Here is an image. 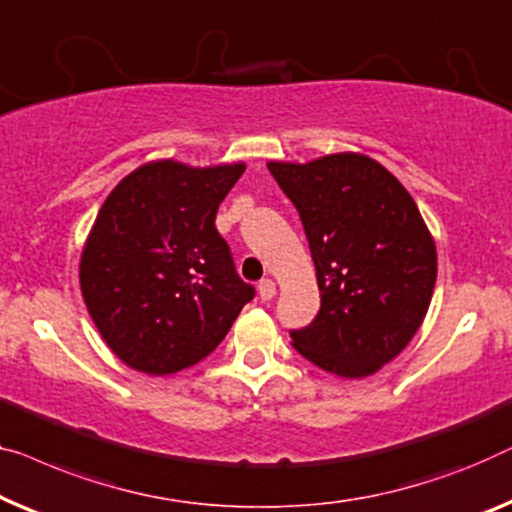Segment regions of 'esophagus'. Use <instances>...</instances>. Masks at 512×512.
I'll use <instances>...</instances> for the list:
<instances>
[{"mask_svg": "<svg viewBox=\"0 0 512 512\" xmlns=\"http://www.w3.org/2000/svg\"><path fill=\"white\" fill-rule=\"evenodd\" d=\"M258 295H261L263 302L272 300L274 295H277V286H274V281L272 279H263L261 284H258Z\"/></svg>", "mask_w": 512, "mask_h": 512, "instance_id": "34e87169", "label": "esophagus"}]
</instances>
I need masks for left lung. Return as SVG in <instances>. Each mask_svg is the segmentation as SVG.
Instances as JSON below:
<instances>
[{
  "mask_svg": "<svg viewBox=\"0 0 512 512\" xmlns=\"http://www.w3.org/2000/svg\"><path fill=\"white\" fill-rule=\"evenodd\" d=\"M268 170L305 226L321 309L293 348L342 379H365L416 335L436 284V244L402 182L379 161L339 152Z\"/></svg>",
  "mask_w": 512,
  "mask_h": 512,
  "instance_id": "left-lung-1",
  "label": "left lung"
}]
</instances>
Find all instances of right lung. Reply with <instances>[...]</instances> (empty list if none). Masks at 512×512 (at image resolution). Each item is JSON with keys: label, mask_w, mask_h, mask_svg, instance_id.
<instances>
[{"label": "right lung", "mask_w": 512, "mask_h": 512, "mask_svg": "<svg viewBox=\"0 0 512 512\" xmlns=\"http://www.w3.org/2000/svg\"><path fill=\"white\" fill-rule=\"evenodd\" d=\"M244 168L150 161L96 214L80 291L103 342L136 372L166 376L201 362L254 298L214 226Z\"/></svg>", "instance_id": "right-lung-1"}]
</instances>
